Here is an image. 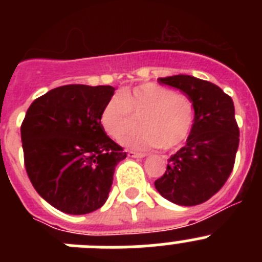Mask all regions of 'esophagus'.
<instances>
[{
	"instance_id": "obj_1",
	"label": "esophagus",
	"mask_w": 262,
	"mask_h": 262,
	"mask_svg": "<svg viewBox=\"0 0 262 262\" xmlns=\"http://www.w3.org/2000/svg\"><path fill=\"white\" fill-rule=\"evenodd\" d=\"M128 156L131 157H138V159H142V157H145V154H142V152H135V151H127Z\"/></svg>"
}]
</instances>
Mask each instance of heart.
I'll return each mask as SVG.
<instances>
[{"label": "heart", "instance_id": "obj_1", "mask_svg": "<svg viewBox=\"0 0 262 262\" xmlns=\"http://www.w3.org/2000/svg\"><path fill=\"white\" fill-rule=\"evenodd\" d=\"M133 115H140L135 133L127 135L123 144L135 149L178 147L194 124V102L184 93L155 82L140 84L119 92L103 106L99 123L110 138L119 140L133 126Z\"/></svg>", "mask_w": 262, "mask_h": 262}]
</instances>
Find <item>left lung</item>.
<instances>
[{"instance_id":"obj_1","label":"left lung","mask_w":262,"mask_h":262,"mask_svg":"<svg viewBox=\"0 0 262 262\" xmlns=\"http://www.w3.org/2000/svg\"><path fill=\"white\" fill-rule=\"evenodd\" d=\"M159 82L190 97L195 117L186 144L170 156L155 187L176 205H201L221 190L233 169L239 148L233 101L215 84L193 76H169Z\"/></svg>"}]
</instances>
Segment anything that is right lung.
<instances>
[{"label": "right lung", "mask_w": 262, "mask_h": 262, "mask_svg": "<svg viewBox=\"0 0 262 262\" xmlns=\"http://www.w3.org/2000/svg\"><path fill=\"white\" fill-rule=\"evenodd\" d=\"M114 90L108 85L55 88L30 105L22 122L30 181L43 200L66 214L102 207L115 166L127 156L99 123Z\"/></svg>", "instance_id": "right-lung-1"}]
</instances>
